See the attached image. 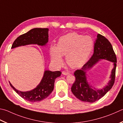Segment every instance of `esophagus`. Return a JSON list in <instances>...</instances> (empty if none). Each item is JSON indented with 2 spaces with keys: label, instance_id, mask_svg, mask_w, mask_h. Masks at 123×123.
I'll use <instances>...</instances> for the list:
<instances>
[{
  "label": "esophagus",
  "instance_id": "esophagus-1",
  "mask_svg": "<svg viewBox=\"0 0 123 123\" xmlns=\"http://www.w3.org/2000/svg\"><path fill=\"white\" fill-rule=\"evenodd\" d=\"M62 74H63L64 75H67L69 74V73L67 71H64H64H62Z\"/></svg>",
  "mask_w": 123,
  "mask_h": 123
}]
</instances>
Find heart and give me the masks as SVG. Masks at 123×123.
I'll return each instance as SVG.
<instances>
[{
  "label": "heart",
  "mask_w": 123,
  "mask_h": 123,
  "mask_svg": "<svg viewBox=\"0 0 123 123\" xmlns=\"http://www.w3.org/2000/svg\"><path fill=\"white\" fill-rule=\"evenodd\" d=\"M94 42L89 36L70 33L60 37L57 46L50 47V54L53 63L56 67L63 64L62 56L71 68H77L85 63L92 53Z\"/></svg>",
  "instance_id": "1"
}]
</instances>
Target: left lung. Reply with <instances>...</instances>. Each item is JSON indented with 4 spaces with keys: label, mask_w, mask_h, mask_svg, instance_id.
<instances>
[{
    "label": "left lung",
    "mask_w": 123,
    "mask_h": 123,
    "mask_svg": "<svg viewBox=\"0 0 123 123\" xmlns=\"http://www.w3.org/2000/svg\"><path fill=\"white\" fill-rule=\"evenodd\" d=\"M99 59H105L113 62L114 68L111 72V79L104 88L101 90L92 89L86 81L85 70L90 68L99 61ZM117 57L112 46L109 40L104 36L97 35L94 46V52L92 57L83 66L81 69L74 72L75 81L71 88V92L75 96L81 101L93 103L101 98L112 88L115 81Z\"/></svg>",
    "instance_id": "1"
}]
</instances>
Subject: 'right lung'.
<instances>
[{"instance_id":"obj_1","label":"right lung","mask_w":123,"mask_h":123,"mask_svg":"<svg viewBox=\"0 0 123 123\" xmlns=\"http://www.w3.org/2000/svg\"><path fill=\"white\" fill-rule=\"evenodd\" d=\"M48 28H33L18 37L13 43L12 48L29 44L45 45L48 41ZM61 74L60 71H45L41 82L37 88L27 92H22L17 90L10 82L9 83L13 90L24 99L31 102H39L46 98L50 94L54 89L55 79L60 76Z\"/></svg>"}]
</instances>
